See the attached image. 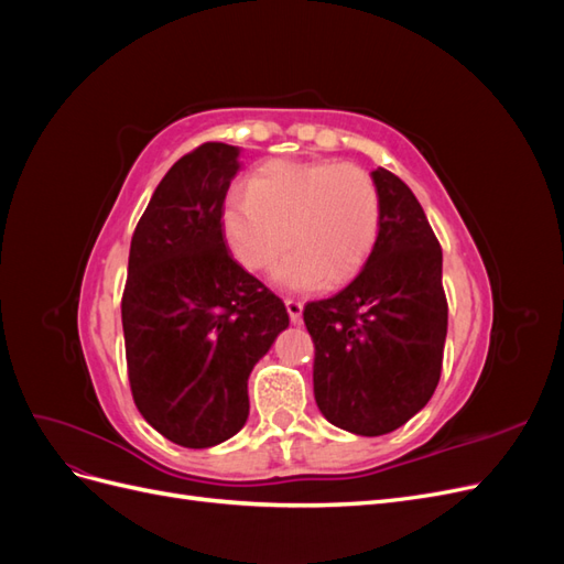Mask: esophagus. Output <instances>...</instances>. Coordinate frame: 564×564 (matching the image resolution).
<instances>
[{"mask_svg":"<svg viewBox=\"0 0 564 564\" xmlns=\"http://www.w3.org/2000/svg\"><path fill=\"white\" fill-rule=\"evenodd\" d=\"M284 305H286V313H289V319H292L294 324L301 322V315H303V303L299 299H284Z\"/></svg>","mask_w":564,"mask_h":564,"instance_id":"34e87169","label":"esophagus"}]
</instances>
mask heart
Segmentation results:
<instances>
[{
	"instance_id": "1",
	"label": "heart",
	"mask_w": 564,
	"mask_h": 564,
	"mask_svg": "<svg viewBox=\"0 0 564 564\" xmlns=\"http://www.w3.org/2000/svg\"><path fill=\"white\" fill-rule=\"evenodd\" d=\"M224 232L249 272L272 270L289 245L296 247L275 275L284 289L317 292L329 282L346 284L377 247L379 187L362 166L348 162H268L247 193L228 195Z\"/></svg>"
}]
</instances>
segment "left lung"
I'll return each mask as SVG.
<instances>
[{"label":"left lung","mask_w":564,"mask_h":564,"mask_svg":"<svg viewBox=\"0 0 564 564\" xmlns=\"http://www.w3.org/2000/svg\"><path fill=\"white\" fill-rule=\"evenodd\" d=\"M371 178L381 197L377 247L346 289L303 308L319 412L365 437L400 429L433 398L447 338L442 249L429 218L388 169Z\"/></svg>","instance_id":"1"}]
</instances>
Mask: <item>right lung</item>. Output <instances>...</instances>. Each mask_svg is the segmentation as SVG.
I'll list each match as a JSON object with an SVG mask.
<instances>
[{
    "mask_svg": "<svg viewBox=\"0 0 564 564\" xmlns=\"http://www.w3.org/2000/svg\"><path fill=\"white\" fill-rule=\"evenodd\" d=\"M240 150L202 143L169 169L131 237L122 327L131 395L181 447L232 437L247 381L289 327L280 296L228 253L224 202Z\"/></svg>",
    "mask_w": 564,
    "mask_h": 564,
    "instance_id": "1",
    "label": "right lung"
}]
</instances>
